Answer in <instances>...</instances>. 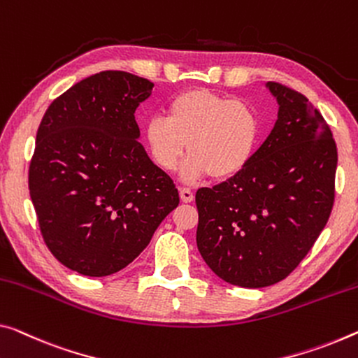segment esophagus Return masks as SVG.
<instances>
[{
	"label": "esophagus",
	"mask_w": 358,
	"mask_h": 358,
	"mask_svg": "<svg viewBox=\"0 0 358 358\" xmlns=\"http://www.w3.org/2000/svg\"><path fill=\"white\" fill-rule=\"evenodd\" d=\"M179 195H180V200H182L184 203L194 201V192H192L190 189H187V187H180Z\"/></svg>",
	"instance_id": "1"
}]
</instances>
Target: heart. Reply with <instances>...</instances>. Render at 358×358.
Listing matches in <instances>:
<instances>
[{
    "label": "heart",
    "mask_w": 358,
    "mask_h": 358,
    "mask_svg": "<svg viewBox=\"0 0 358 358\" xmlns=\"http://www.w3.org/2000/svg\"><path fill=\"white\" fill-rule=\"evenodd\" d=\"M153 163L173 173L182 158V178L205 176L229 179L240 174L255 157L261 139V120L251 103L210 90H190L168 103V118L153 117L144 128Z\"/></svg>",
    "instance_id": "1"
}]
</instances>
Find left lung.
Returning a JSON list of instances; mask_svg holds the SVG:
<instances>
[{"label":"left lung","instance_id":"1","mask_svg":"<svg viewBox=\"0 0 358 358\" xmlns=\"http://www.w3.org/2000/svg\"><path fill=\"white\" fill-rule=\"evenodd\" d=\"M278 118L240 174L196 190V246L208 267L241 288L271 287L299 266L328 222L338 148L309 99L268 81Z\"/></svg>","mask_w":358,"mask_h":358}]
</instances>
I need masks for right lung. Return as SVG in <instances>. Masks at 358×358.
I'll return each instance as SVG.
<instances>
[{
  "instance_id": "add662e5",
  "label": "right lung",
  "mask_w": 358,
  "mask_h": 358,
  "mask_svg": "<svg viewBox=\"0 0 358 358\" xmlns=\"http://www.w3.org/2000/svg\"><path fill=\"white\" fill-rule=\"evenodd\" d=\"M153 83L107 70L54 99L36 133L29 189L49 251L65 267L106 277L133 262L179 205L148 158L134 112Z\"/></svg>"
}]
</instances>
